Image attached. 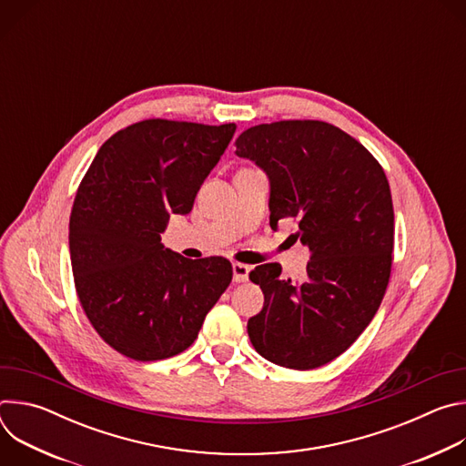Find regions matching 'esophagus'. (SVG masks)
<instances>
[{"label": "esophagus", "mask_w": 466, "mask_h": 466, "mask_svg": "<svg viewBox=\"0 0 466 466\" xmlns=\"http://www.w3.org/2000/svg\"><path fill=\"white\" fill-rule=\"evenodd\" d=\"M232 273H234V282H247L248 280V273H250V268L245 263H232Z\"/></svg>", "instance_id": "1"}]
</instances>
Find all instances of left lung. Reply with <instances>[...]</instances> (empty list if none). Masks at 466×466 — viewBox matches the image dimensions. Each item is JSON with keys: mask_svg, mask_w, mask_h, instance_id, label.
Segmentation results:
<instances>
[{"mask_svg": "<svg viewBox=\"0 0 466 466\" xmlns=\"http://www.w3.org/2000/svg\"><path fill=\"white\" fill-rule=\"evenodd\" d=\"M236 155L269 177L271 228L297 219L295 238L311 252L300 284L277 263L250 271L263 291L247 322L250 343L286 369L322 367L361 336L389 284L394 212L383 167L345 130L315 119L250 127Z\"/></svg>", "mask_w": 466, "mask_h": 466, "instance_id": "1", "label": "left lung"}]
</instances>
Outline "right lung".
Segmentation results:
<instances>
[{"mask_svg": "<svg viewBox=\"0 0 466 466\" xmlns=\"http://www.w3.org/2000/svg\"><path fill=\"white\" fill-rule=\"evenodd\" d=\"M236 132L234 123L144 119L110 137L79 184L70 256L81 306L101 339L137 361L184 352L232 282L227 258L187 259L160 243Z\"/></svg>", "mask_w": 466, "mask_h": 466, "instance_id": "obj_1", "label": "right lung"}]
</instances>
